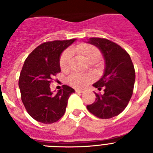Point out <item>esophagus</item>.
I'll use <instances>...</instances> for the list:
<instances>
[{
	"instance_id": "34e87169",
	"label": "esophagus",
	"mask_w": 153,
	"mask_h": 153,
	"mask_svg": "<svg viewBox=\"0 0 153 153\" xmlns=\"http://www.w3.org/2000/svg\"><path fill=\"white\" fill-rule=\"evenodd\" d=\"M76 93H82L83 92V90H79V89H76Z\"/></svg>"
}]
</instances>
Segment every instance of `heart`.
Returning <instances> with one entry per match:
<instances>
[{
	"label": "heart",
	"mask_w": 153,
	"mask_h": 153,
	"mask_svg": "<svg viewBox=\"0 0 153 153\" xmlns=\"http://www.w3.org/2000/svg\"><path fill=\"white\" fill-rule=\"evenodd\" d=\"M72 51L83 55L84 58L90 63H95L100 59V52L94 46L89 44H82L72 49ZM70 60V52L65 51L62 54L60 60V66L62 70L68 68ZM93 80V76L88 74H79L74 73L68 78V83L76 88H83Z\"/></svg>",
	"instance_id": "obj_1"
}]
</instances>
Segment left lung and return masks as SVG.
<instances>
[{
  "label": "left lung",
  "instance_id": "1",
  "mask_svg": "<svg viewBox=\"0 0 153 153\" xmlns=\"http://www.w3.org/2000/svg\"><path fill=\"white\" fill-rule=\"evenodd\" d=\"M88 44L102 53L105 60L103 75L93 86L102 95L96 94V101L86 106L89 111L100 119H110L123 111L129 103L134 87L136 74L129 53L113 42L104 38L92 37Z\"/></svg>",
  "mask_w": 153,
  "mask_h": 153
}]
</instances>
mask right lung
<instances>
[{
	"mask_svg": "<svg viewBox=\"0 0 153 153\" xmlns=\"http://www.w3.org/2000/svg\"><path fill=\"white\" fill-rule=\"evenodd\" d=\"M76 39L46 42L35 48L24 61L19 78L21 100L33 119L50 124L60 120L66 111L70 96L75 90L64 85L53 94L52 77L61 71V53Z\"/></svg>",
	"mask_w": 153,
	"mask_h": 153,
	"instance_id": "1",
	"label": "right lung"
}]
</instances>
